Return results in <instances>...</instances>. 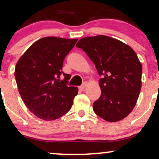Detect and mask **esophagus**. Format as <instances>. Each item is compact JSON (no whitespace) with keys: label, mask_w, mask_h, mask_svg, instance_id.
I'll use <instances>...</instances> for the list:
<instances>
[{"label":"esophagus","mask_w":159,"mask_h":159,"mask_svg":"<svg viewBox=\"0 0 159 159\" xmlns=\"http://www.w3.org/2000/svg\"><path fill=\"white\" fill-rule=\"evenodd\" d=\"M86 86H87V84H86V83H84L83 84H82V85L79 86V87H78V88H79V90H84V89H85Z\"/></svg>","instance_id":"1"}]
</instances>
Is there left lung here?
Instances as JSON below:
<instances>
[{
  "mask_svg": "<svg viewBox=\"0 0 159 159\" xmlns=\"http://www.w3.org/2000/svg\"><path fill=\"white\" fill-rule=\"evenodd\" d=\"M76 47L94 63L102 93L93 111L108 122L124 119L135 106L141 89L142 66L130 46L110 36L82 38Z\"/></svg>",
  "mask_w": 159,
  "mask_h": 159,
  "instance_id": "8db88e82",
  "label": "left lung"
}]
</instances>
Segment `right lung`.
Returning a JSON list of instances; mask_svg holds the SVG:
<instances>
[{"mask_svg":"<svg viewBox=\"0 0 159 159\" xmlns=\"http://www.w3.org/2000/svg\"><path fill=\"white\" fill-rule=\"evenodd\" d=\"M77 39L48 36L34 43L16 66L15 78L25 105L43 120H54L72 107L77 87H68L69 74L62 71L65 57ZM63 74L65 79L60 80Z\"/></svg>","mask_w":159,"mask_h":159,"instance_id":"right-lung-1","label":"right lung"}]
</instances>
